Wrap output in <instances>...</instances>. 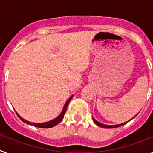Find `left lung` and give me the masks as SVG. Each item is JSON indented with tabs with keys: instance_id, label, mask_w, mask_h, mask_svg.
Segmentation results:
<instances>
[{
	"instance_id": "left-lung-1",
	"label": "left lung",
	"mask_w": 153,
	"mask_h": 153,
	"mask_svg": "<svg viewBox=\"0 0 153 153\" xmlns=\"http://www.w3.org/2000/svg\"><path fill=\"white\" fill-rule=\"evenodd\" d=\"M136 115H137V114H136ZM136 116H135L134 117H136ZM134 117H132V118L131 119V120H132V119L134 118ZM93 122L95 123L96 125H97V126H98L102 127V128H105V129H108V128H117V127H120V126H123V125H124V124H126V123L129 122V120H129V121H128V122H125V123H121V124H117V125H106V124H102V123H101L98 122V121H97V120H96L94 118H93Z\"/></svg>"
}]
</instances>
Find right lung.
I'll return each instance as SVG.
<instances>
[{
  "mask_svg": "<svg viewBox=\"0 0 153 153\" xmlns=\"http://www.w3.org/2000/svg\"><path fill=\"white\" fill-rule=\"evenodd\" d=\"M73 97H74V95L71 96V97H70V98L67 100V102H65V105H64V106H63V110H62L61 113H60V114L59 115V116H58L56 118L53 119V120H51V121H48V122L41 123H31V122H30V121H27V120L23 119L22 117H21V116H20V115L17 113V117L21 119V121H23V122L25 123L28 124V125L38 127V128H52V127H53L54 126L57 125L58 123H60L62 121V120L63 119V117H64L65 113H66V110H67V106H68L69 102H70V101L71 100V99L73 98Z\"/></svg>",
  "mask_w": 153,
  "mask_h": 153,
  "instance_id": "right-lung-1",
  "label": "right lung"
}]
</instances>
